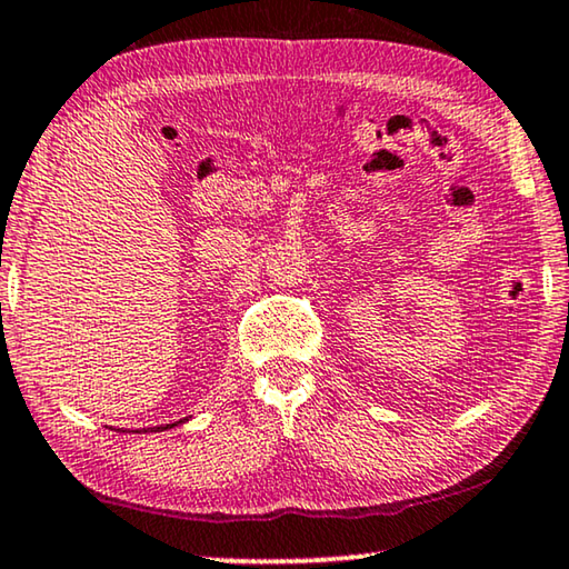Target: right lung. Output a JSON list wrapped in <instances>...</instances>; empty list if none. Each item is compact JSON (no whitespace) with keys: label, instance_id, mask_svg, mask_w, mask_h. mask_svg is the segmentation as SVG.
<instances>
[{"label":"right lung","instance_id":"1","mask_svg":"<svg viewBox=\"0 0 569 569\" xmlns=\"http://www.w3.org/2000/svg\"><path fill=\"white\" fill-rule=\"evenodd\" d=\"M187 420V418H184ZM184 420H179V422H184ZM177 426V422H171V426H167V428H174ZM159 430H164V428H159Z\"/></svg>","mask_w":569,"mask_h":569}]
</instances>
